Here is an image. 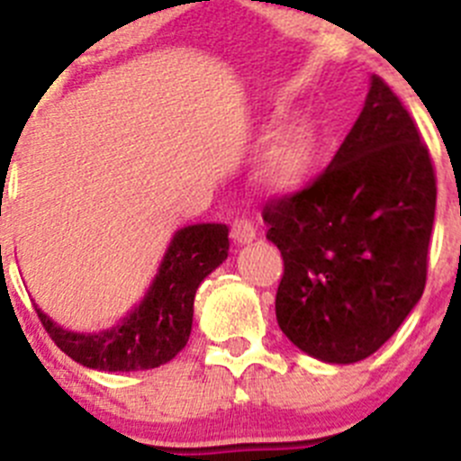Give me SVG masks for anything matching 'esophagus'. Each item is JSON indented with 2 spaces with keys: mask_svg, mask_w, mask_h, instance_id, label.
<instances>
[{
  "mask_svg": "<svg viewBox=\"0 0 461 461\" xmlns=\"http://www.w3.org/2000/svg\"><path fill=\"white\" fill-rule=\"evenodd\" d=\"M231 239L239 245L252 243V240L257 239V227H254V222L249 221V218H236V221L231 222Z\"/></svg>",
  "mask_w": 461,
  "mask_h": 461,
  "instance_id": "esophagus-1",
  "label": "esophagus"
}]
</instances>
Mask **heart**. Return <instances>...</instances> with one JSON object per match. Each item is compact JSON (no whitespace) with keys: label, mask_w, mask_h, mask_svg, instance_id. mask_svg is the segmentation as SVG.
Returning a JSON list of instances; mask_svg holds the SVG:
<instances>
[{"label":"heart","mask_w":461,"mask_h":461,"mask_svg":"<svg viewBox=\"0 0 461 461\" xmlns=\"http://www.w3.org/2000/svg\"><path fill=\"white\" fill-rule=\"evenodd\" d=\"M319 158V136L308 120L278 129L257 158V178L274 194L299 192L312 176Z\"/></svg>","instance_id":"obj_1"}]
</instances>
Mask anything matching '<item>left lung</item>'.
Returning a JSON list of instances; mask_svg holds the SVG:
<instances>
[{
    "mask_svg": "<svg viewBox=\"0 0 461 461\" xmlns=\"http://www.w3.org/2000/svg\"><path fill=\"white\" fill-rule=\"evenodd\" d=\"M437 185L415 120L379 76L323 174L265 203L283 257L276 321L328 364L375 355L421 299Z\"/></svg>",
    "mask_w": 461,
    "mask_h": 461,
    "instance_id": "8db88e82",
    "label": "left lung"
}]
</instances>
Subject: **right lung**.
<instances>
[{"label":"right lung","instance_id":"right-lung-1","mask_svg":"<svg viewBox=\"0 0 461 461\" xmlns=\"http://www.w3.org/2000/svg\"><path fill=\"white\" fill-rule=\"evenodd\" d=\"M227 225L218 222L176 231L142 303L113 328L80 334L64 330L40 308L37 317L55 346L86 368L104 373L158 368L187 346L194 296L203 278L227 258Z\"/></svg>","mask_w":461,"mask_h":461}]
</instances>
